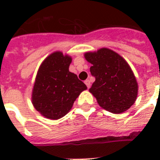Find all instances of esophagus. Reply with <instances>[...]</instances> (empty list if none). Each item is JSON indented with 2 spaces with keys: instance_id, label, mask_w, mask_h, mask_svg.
I'll use <instances>...</instances> for the list:
<instances>
[{
  "instance_id": "obj_1",
  "label": "esophagus",
  "mask_w": 160,
  "mask_h": 160,
  "mask_svg": "<svg viewBox=\"0 0 160 160\" xmlns=\"http://www.w3.org/2000/svg\"><path fill=\"white\" fill-rule=\"evenodd\" d=\"M85 85H86V86H87L88 89H89V88L90 87V81L89 80H85Z\"/></svg>"
}]
</instances>
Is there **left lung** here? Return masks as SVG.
Here are the masks:
<instances>
[{
  "instance_id": "obj_1",
  "label": "left lung",
  "mask_w": 160,
  "mask_h": 160,
  "mask_svg": "<svg viewBox=\"0 0 160 160\" xmlns=\"http://www.w3.org/2000/svg\"><path fill=\"white\" fill-rule=\"evenodd\" d=\"M92 64L90 73L95 78L90 92L103 109L119 114L131 107L137 98L138 84L128 63L107 48L85 54Z\"/></svg>"
}]
</instances>
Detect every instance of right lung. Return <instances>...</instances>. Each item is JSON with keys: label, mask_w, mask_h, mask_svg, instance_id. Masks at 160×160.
Segmentation results:
<instances>
[{"label": "right lung", "mask_w": 160, "mask_h": 160, "mask_svg": "<svg viewBox=\"0 0 160 160\" xmlns=\"http://www.w3.org/2000/svg\"><path fill=\"white\" fill-rule=\"evenodd\" d=\"M71 58L61 52L51 54L40 66L32 91L37 111L51 119L65 116L86 85L69 71Z\"/></svg>", "instance_id": "right-lung-1"}]
</instances>
